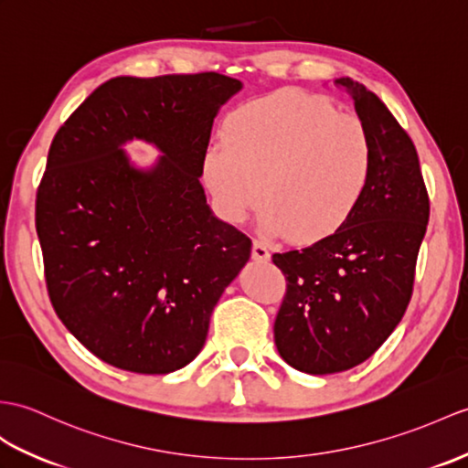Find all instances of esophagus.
<instances>
[{"mask_svg": "<svg viewBox=\"0 0 468 468\" xmlns=\"http://www.w3.org/2000/svg\"><path fill=\"white\" fill-rule=\"evenodd\" d=\"M253 259L259 261V263H267V261L271 259V253H269V247L263 243V241H253V251H251Z\"/></svg>", "mask_w": 468, "mask_h": 468, "instance_id": "1", "label": "esophagus"}]
</instances>
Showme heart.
Instances as JSON below:
<instances>
[{
  "mask_svg": "<svg viewBox=\"0 0 468 468\" xmlns=\"http://www.w3.org/2000/svg\"><path fill=\"white\" fill-rule=\"evenodd\" d=\"M367 125L321 95L281 90L239 105L211 144L201 177L217 213L239 225L265 199L263 227L313 245L351 219L371 185Z\"/></svg>",
  "mask_w": 468,
  "mask_h": 468,
  "instance_id": "heart-1",
  "label": "heart"
}]
</instances>
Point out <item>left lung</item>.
I'll use <instances>...</instances> for the list:
<instances>
[{"label":"left lung","instance_id":"obj_1","mask_svg":"<svg viewBox=\"0 0 468 468\" xmlns=\"http://www.w3.org/2000/svg\"><path fill=\"white\" fill-rule=\"evenodd\" d=\"M355 101L375 147L365 199L343 229L301 251L275 253L287 292L275 319L279 355L309 375L367 361L403 319L429 223V193L415 144L378 97L335 80Z\"/></svg>","mask_w":468,"mask_h":468}]
</instances>
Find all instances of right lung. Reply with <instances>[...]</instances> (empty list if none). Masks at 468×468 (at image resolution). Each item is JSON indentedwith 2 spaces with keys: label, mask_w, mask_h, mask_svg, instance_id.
I'll list each match as a JSON object with an SVG mask.
<instances>
[{
  "label": "right lung",
  "mask_w": 468,
  "mask_h": 468,
  "mask_svg": "<svg viewBox=\"0 0 468 468\" xmlns=\"http://www.w3.org/2000/svg\"><path fill=\"white\" fill-rule=\"evenodd\" d=\"M241 81L207 71L113 78L51 141L36 229L58 317L87 351L123 371L167 375L207 339L251 239L211 213L199 183L219 107ZM164 154L137 170L121 147Z\"/></svg>",
  "instance_id": "right-lung-1"
}]
</instances>
